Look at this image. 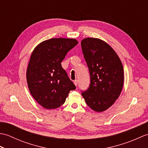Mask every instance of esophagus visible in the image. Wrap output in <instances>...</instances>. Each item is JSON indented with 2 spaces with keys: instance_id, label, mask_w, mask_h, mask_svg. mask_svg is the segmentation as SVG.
I'll list each match as a JSON object with an SVG mask.
<instances>
[{
  "instance_id": "obj_1",
  "label": "esophagus",
  "mask_w": 148,
  "mask_h": 148,
  "mask_svg": "<svg viewBox=\"0 0 148 148\" xmlns=\"http://www.w3.org/2000/svg\"><path fill=\"white\" fill-rule=\"evenodd\" d=\"M77 83H78L77 80H75V81H74V83L75 86H77Z\"/></svg>"
}]
</instances>
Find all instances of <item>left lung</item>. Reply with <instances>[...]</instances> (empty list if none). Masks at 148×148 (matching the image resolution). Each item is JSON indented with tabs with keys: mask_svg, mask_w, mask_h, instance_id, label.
<instances>
[{
	"mask_svg": "<svg viewBox=\"0 0 148 148\" xmlns=\"http://www.w3.org/2000/svg\"><path fill=\"white\" fill-rule=\"evenodd\" d=\"M81 45L90 76L89 88L81 94L93 111H104L121 92L124 81L122 63L114 50L101 39L88 37Z\"/></svg>",
	"mask_w": 148,
	"mask_h": 148,
	"instance_id": "obj_1",
	"label": "left lung"
}]
</instances>
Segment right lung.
I'll list each match as a JSON object with an SVG mask.
<instances>
[{"instance_id": "right-lung-1", "label": "right lung", "mask_w": 148, "mask_h": 148, "mask_svg": "<svg viewBox=\"0 0 148 148\" xmlns=\"http://www.w3.org/2000/svg\"><path fill=\"white\" fill-rule=\"evenodd\" d=\"M77 43L74 39H50L37 45L31 55L27 70L28 87L44 108L60 107L70 91L76 88L61 62Z\"/></svg>"}]
</instances>
